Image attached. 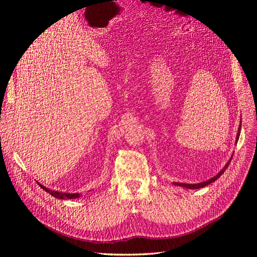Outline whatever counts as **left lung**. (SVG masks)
<instances>
[{
	"mask_svg": "<svg viewBox=\"0 0 257 257\" xmlns=\"http://www.w3.org/2000/svg\"><path fill=\"white\" fill-rule=\"evenodd\" d=\"M239 135H240V127H239V129H238V134H237L236 143H237V141H238V139H239ZM230 162H231V161H229V163H227V164L224 166V168L221 170V172H220L219 174H218L217 176H215L214 178H212V179H210V180H207V181H205V182L198 183V184H186V183H175V184L180 185V186H183V187H186V188H192V189H194V188H201V187H204V186H206V185H208V184H211L212 182L216 181V180H217L218 178H219V177L224 173V170L227 168V166H229Z\"/></svg>",
	"mask_w": 257,
	"mask_h": 257,
	"instance_id": "8db88e82",
	"label": "left lung"
}]
</instances>
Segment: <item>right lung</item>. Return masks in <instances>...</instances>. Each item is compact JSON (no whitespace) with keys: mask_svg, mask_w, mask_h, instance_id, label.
<instances>
[{"mask_svg":"<svg viewBox=\"0 0 257 257\" xmlns=\"http://www.w3.org/2000/svg\"><path fill=\"white\" fill-rule=\"evenodd\" d=\"M38 184H39V186L41 188H43L46 193L51 194L55 198H58V199H74V198H78L79 197V194H65V193H60V192H57V191L55 192V191H52V189H49V188L44 187L40 183H38Z\"/></svg>","mask_w":257,"mask_h":257,"instance_id":"right-lung-1","label":"right lung"}]
</instances>
